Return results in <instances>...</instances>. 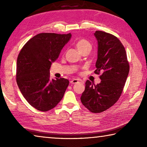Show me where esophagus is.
I'll use <instances>...</instances> for the list:
<instances>
[{
    "instance_id": "1",
    "label": "esophagus",
    "mask_w": 147,
    "mask_h": 147,
    "mask_svg": "<svg viewBox=\"0 0 147 147\" xmlns=\"http://www.w3.org/2000/svg\"><path fill=\"white\" fill-rule=\"evenodd\" d=\"M79 82H82L81 80H80V79H73V80H71L70 82L71 84H76V83H78Z\"/></svg>"
}]
</instances>
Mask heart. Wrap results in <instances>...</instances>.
Instances as JSON below:
<instances>
[{
	"instance_id": "1",
	"label": "heart",
	"mask_w": 147,
	"mask_h": 147,
	"mask_svg": "<svg viewBox=\"0 0 147 147\" xmlns=\"http://www.w3.org/2000/svg\"><path fill=\"white\" fill-rule=\"evenodd\" d=\"M76 47L80 53H82L86 50H91V45L89 42L85 39H80L75 43Z\"/></svg>"
}]
</instances>
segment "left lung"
<instances>
[{
  "label": "left lung",
  "instance_id": "obj_1",
  "mask_svg": "<svg viewBox=\"0 0 147 147\" xmlns=\"http://www.w3.org/2000/svg\"><path fill=\"white\" fill-rule=\"evenodd\" d=\"M94 35L98 41V57L94 73H101V82L94 85L87 80L80 100L91 112L101 113L119 100L130 66L125 49L117 37L98 30Z\"/></svg>",
  "mask_w": 147,
  "mask_h": 147
}]
</instances>
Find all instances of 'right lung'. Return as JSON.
<instances>
[{
    "label": "right lung",
    "instance_id": "add662e5",
    "mask_svg": "<svg viewBox=\"0 0 147 147\" xmlns=\"http://www.w3.org/2000/svg\"><path fill=\"white\" fill-rule=\"evenodd\" d=\"M71 38V33L39 34L27 41L19 54L17 84L27 102L39 111L54 108L69 86L67 79L50 78V68Z\"/></svg>",
    "mask_w": 147,
    "mask_h": 147
}]
</instances>
